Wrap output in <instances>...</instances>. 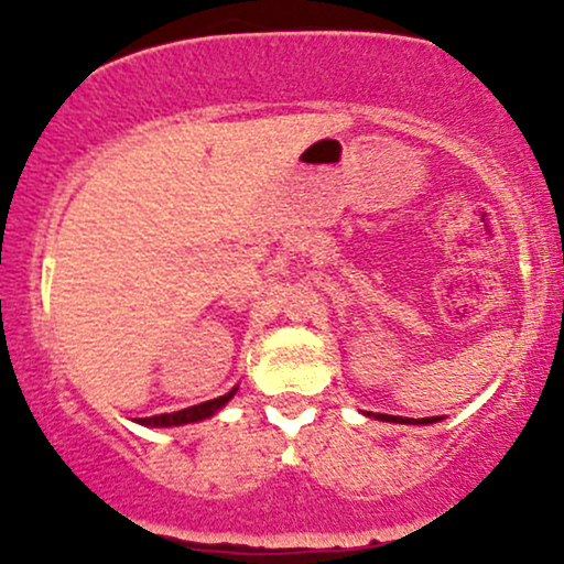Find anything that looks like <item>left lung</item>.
<instances>
[{
    "label": "left lung",
    "instance_id": "8db88e82",
    "mask_svg": "<svg viewBox=\"0 0 564 564\" xmlns=\"http://www.w3.org/2000/svg\"><path fill=\"white\" fill-rule=\"evenodd\" d=\"M366 416L379 419V422H392V424H435L440 416H426V419H403V416H390V413H371L366 411Z\"/></svg>",
    "mask_w": 564,
    "mask_h": 564
}]
</instances>
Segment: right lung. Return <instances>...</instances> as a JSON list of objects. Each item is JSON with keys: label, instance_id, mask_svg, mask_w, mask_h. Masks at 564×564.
I'll return each instance as SVG.
<instances>
[{"label": "right lung", "instance_id": "right-lung-1", "mask_svg": "<svg viewBox=\"0 0 564 564\" xmlns=\"http://www.w3.org/2000/svg\"><path fill=\"white\" fill-rule=\"evenodd\" d=\"M238 387H232L230 392L219 394L215 400H206V403L183 408V411H174V413H159V416H148V419H138V424L142 426H183V424H196L204 422V419L215 416V413L223 408L225 403H230L232 394H236Z\"/></svg>", "mask_w": 564, "mask_h": 564}]
</instances>
